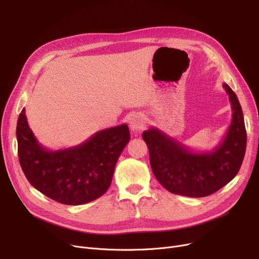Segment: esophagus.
<instances>
[{
  "instance_id": "esophagus-1",
  "label": "esophagus",
  "mask_w": 259,
  "mask_h": 259,
  "mask_svg": "<svg viewBox=\"0 0 259 259\" xmlns=\"http://www.w3.org/2000/svg\"><path fill=\"white\" fill-rule=\"evenodd\" d=\"M129 126L133 132H141L145 128V120L141 115L134 114L130 118Z\"/></svg>"
}]
</instances>
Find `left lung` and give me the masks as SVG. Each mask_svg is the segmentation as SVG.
<instances>
[{
  "label": "left lung",
  "instance_id": "obj_1",
  "mask_svg": "<svg viewBox=\"0 0 259 259\" xmlns=\"http://www.w3.org/2000/svg\"><path fill=\"white\" fill-rule=\"evenodd\" d=\"M232 108V119L220 145L212 151L195 152L157 128L143 133L152 171L169 192L205 197L232 181L242 164L247 132L241 106L234 91L223 84Z\"/></svg>",
  "mask_w": 259,
  "mask_h": 259
}]
</instances>
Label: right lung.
<instances>
[{
	"instance_id": "obj_1",
	"label": "right lung",
	"mask_w": 259,
	"mask_h": 259,
	"mask_svg": "<svg viewBox=\"0 0 259 259\" xmlns=\"http://www.w3.org/2000/svg\"><path fill=\"white\" fill-rule=\"evenodd\" d=\"M17 140L20 164L28 182L53 200L77 206L101 197L110 187L130 132L121 124L94 133L77 146L53 151L38 143L23 108Z\"/></svg>"
}]
</instances>
